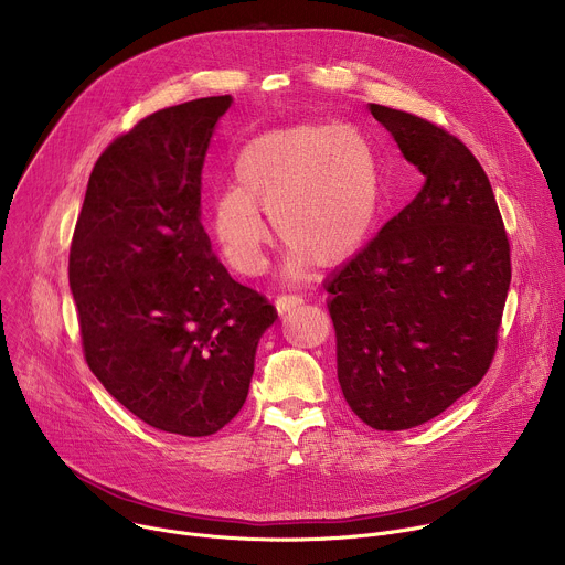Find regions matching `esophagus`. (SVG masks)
<instances>
[{
	"label": "esophagus",
	"instance_id": "obj_1",
	"mask_svg": "<svg viewBox=\"0 0 565 565\" xmlns=\"http://www.w3.org/2000/svg\"><path fill=\"white\" fill-rule=\"evenodd\" d=\"M303 303V299L299 297V295H279L277 297V301H275V306H277V310L284 315V312H288V310H292V308H297V306H301Z\"/></svg>",
	"mask_w": 565,
	"mask_h": 565
}]
</instances>
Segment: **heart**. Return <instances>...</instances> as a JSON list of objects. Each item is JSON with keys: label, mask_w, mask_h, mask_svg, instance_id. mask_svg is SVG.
Segmentation results:
<instances>
[{"label": "heart", "mask_w": 565, "mask_h": 565, "mask_svg": "<svg viewBox=\"0 0 565 565\" xmlns=\"http://www.w3.org/2000/svg\"><path fill=\"white\" fill-rule=\"evenodd\" d=\"M234 185L212 199V230L225 259L259 275L268 259L270 212L288 241L286 273L297 277L317 259L331 266L355 255L382 205L380 166L371 142L353 129L290 125L238 149Z\"/></svg>", "instance_id": "heart-1"}]
</instances>
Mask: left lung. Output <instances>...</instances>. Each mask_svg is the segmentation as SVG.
I'll return each mask as SVG.
<instances>
[{
	"instance_id": "left-lung-1",
	"label": "left lung",
	"mask_w": 565,
	"mask_h": 565,
	"mask_svg": "<svg viewBox=\"0 0 565 565\" xmlns=\"http://www.w3.org/2000/svg\"><path fill=\"white\" fill-rule=\"evenodd\" d=\"M425 185L327 284L338 380L377 431L418 427L473 388L499 344L510 241L486 170L443 127L369 105Z\"/></svg>"
}]
</instances>
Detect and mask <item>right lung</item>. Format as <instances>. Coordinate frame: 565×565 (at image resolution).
I'll list each match as a JSON object with an SVG mask.
<instances>
[{
    "label": "right lung",
    "instance_id": "1",
    "mask_svg": "<svg viewBox=\"0 0 565 565\" xmlns=\"http://www.w3.org/2000/svg\"><path fill=\"white\" fill-rule=\"evenodd\" d=\"M230 96L160 109L96 160L68 286L89 369L142 423L210 436L244 407L277 310L214 257L201 170Z\"/></svg>",
    "mask_w": 565,
    "mask_h": 565
}]
</instances>
